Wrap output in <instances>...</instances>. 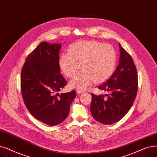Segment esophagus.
Segmentation results:
<instances>
[{
  "instance_id": "obj_1",
  "label": "esophagus",
  "mask_w": 157,
  "mask_h": 157,
  "mask_svg": "<svg viewBox=\"0 0 157 157\" xmlns=\"http://www.w3.org/2000/svg\"><path fill=\"white\" fill-rule=\"evenodd\" d=\"M76 92H77V94H83V93H85V91L82 90L78 89V90H76Z\"/></svg>"
}]
</instances>
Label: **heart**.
Wrapping results in <instances>:
<instances>
[{
	"instance_id": "heart-1",
	"label": "heart",
	"mask_w": 157,
	"mask_h": 157,
	"mask_svg": "<svg viewBox=\"0 0 157 157\" xmlns=\"http://www.w3.org/2000/svg\"><path fill=\"white\" fill-rule=\"evenodd\" d=\"M117 63V54L112 45L95 40H85L72 44L69 52L61 54L59 65L67 78L71 88L86 89L95 81L101 83L113 74Z\"/></svg>"
}]
</instances>
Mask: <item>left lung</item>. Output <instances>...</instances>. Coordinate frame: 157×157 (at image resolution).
<instances>
[{
    "mask_svg": "<svg viewBox=\"0 0 157 157\" xmlns=\"http://www.w3.org/2000/svg\"><path fill=\"white\" fill-rule=\"evenodd\" d=\"M119 63L106 83L99 86L101 90L110 92L105 95H92L90 111L97 121L112 124L120 121L133 104L138 90V76L132 56L119 44Z\"/></svg>",
    "mask_w": 157,
    "mask_h": 157,
    "instance_id": "left-lung-1",
    "label": "left lung"
}]
</instances>
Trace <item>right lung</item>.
<instances>
[{
	"label": "right lung",
	"mask_w": 157,
	"mask_h": 157,
	"mask_svg": "<svg viewBox=\"0 0 157 157\" xmlns=\"http://www.w3.org/2000/svg\"><path fill=\"white\" fill-rule=\"evenodd\" d=\"M59 44L40 43L25 59L20 88L25 106L34 117L49 126L65 120L76 97L74 90L59 94L67 85L60 74Z\"/></svg>",
	"instance_id": "obj_1"
}]
</instances>
